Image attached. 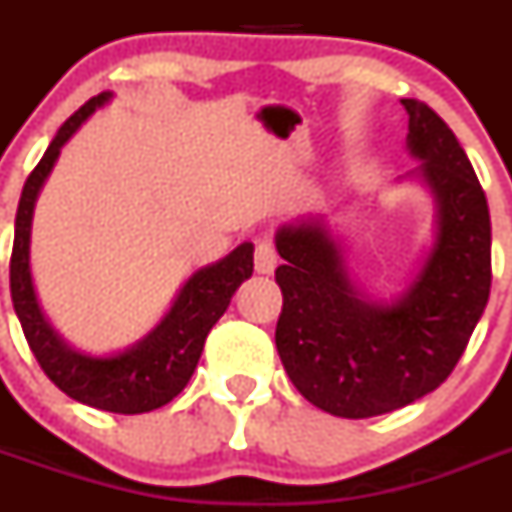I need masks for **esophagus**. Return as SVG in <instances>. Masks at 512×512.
<instances>
[{
    "label": "esophagus",
    "instance_id": "obj_1",
    "mask_svg": "<svg viewBox=\"0 0 512 512\" xmlns=\"http://www.w3.org/2000/svg\"><path fill=\"white\" fill-rule=\"evenodd\" d=\"M253 256H256V271H259V274H271V271L277 269V248H274L271 241H266V238L256 243V253H253Z\"/></svg>",
    "mask_w": 512,
    "mask_h": 512
}]
</instances>
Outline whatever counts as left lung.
<instances>
[{
	"instance_id": "left-lung-1",
	"label": "left lung",
	"mask_w": 512,
	"mask_h": 512,
	"mask_svg": "<svg viewBox=\"0 0 512 512\" xmlns=\"http://www.w3.org/2000/svg\"><path fill=\"white\" fill-rule=\"evenodd\" d=\"M408 148L438 202V235L420 277L400 300L359 295L320 223L277 233L282 315L277 351L315 408L372 418L405 408L446 382L459 364L492 284L490 210L456 135L425 102L402 99Z\"/></svg>"
}]
</instances>
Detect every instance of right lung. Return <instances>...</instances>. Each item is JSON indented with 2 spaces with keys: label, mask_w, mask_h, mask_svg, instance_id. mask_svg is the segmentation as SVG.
<instances>
[{
  "label": "right lung",
  "mask_w": 512,
  "mask_h": 512,
  "mask_svg": "<svg viewBox=\"0 0 512 512\" xmlns=\"http://www.w3.org/2000/svg\"><path fill=\"white\" fill-rule=\"evenodd\" d=\"M110 92H102L81 104L63 122L40 164L30 171L22 187L15 217V243L9 259V292L20 318L27 346L38 359L45 377L74 400L107 413H151L174 400L187 387L205 348V338L230 305V297L253 274V246L243 243L217 264L205 266L184 284L174 307L161 323L133 348L117 356H87L69 348L40 312L30 279V223L33 207L45 176L51 174L61 146L76 133Z\"/></svg>",
  "instance_id": "1"
}]
</instances>
